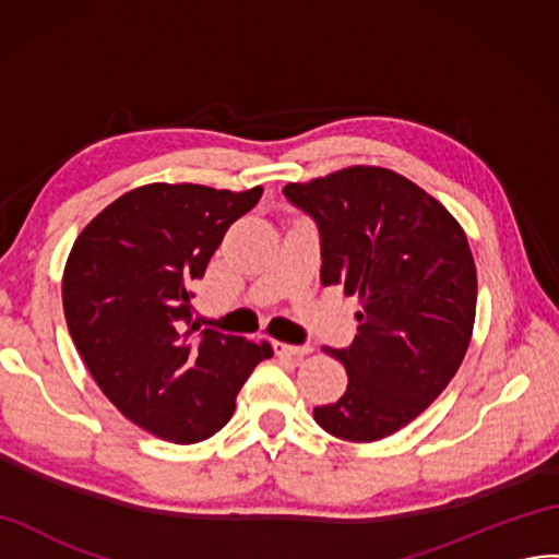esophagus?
<instances>
[{"instance_id":"obj_1","label":"esophagus","mask_w":559,"mask_h":559,"mask_svg":"<svg viewBox=\"0 0 559 559\" xmlns=\"http://www.w3.org/2000/svg\"><path fill=\"white\" fill-rule=\"evenodd\" d=\"M275 353L280 357H294V359H300L312 353V345H289V343H280L275 341Z\"/></svg>"}]
</instances>
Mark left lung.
I'll use <instances>...</instances> for the list:
<instances>
[{
    "instance_id": "obj_1",
    "label": "left lung",
    "mask_w": 559,
    "mask_h": 559,
    "mask_svg": "<svg viewBox=\"0 0 559 559\" xmlns=\"http://www.w3.org/2000/svg\"><path fill=\"white\" fill-rule=\"evenodd\" d=\"M284 194L322 233V284L357 296L350 348H322L348 373L317 426L376 442L409 426L454 379L473 338L477 270L461 223L409 178L355 164Z\"/></svg>"
}]
</instances>
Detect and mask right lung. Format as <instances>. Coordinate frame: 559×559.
<instances>
[{"label":"right lung","mask_w":559,"mask_h":559,"mask_svg":"<svg viewBox=\"0 0 559 559\" xmlns=\"http://www.w3.org/2000/svg\"><path fill=\"white\" fill-rule=\"evenodd\" d=\"M263 188L150 183L105 206L63 270L70 336L94 381L131 424L174 444L218 432L263 359L251 343L192 320V282Z\"/></svg>","instance_id":"1"}]
</instances>
